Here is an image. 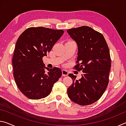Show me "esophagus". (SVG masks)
I'll return each instance as SVG.
<instances>
[{"instance_id":"34e87169","label":"esophagus","mask_w":126,"mask_h":126,"mask_svg":"<svg viewBox=\"0 0 126 126\" xmlns=\"http://www.w3.org/2000/svg\"><path fill=\"white\" fill-rule=\"evenodd\" d=\"M68 72L67 71H66V70H64V69L62 70V76H68Z\"/></svg>"}]
</instances>
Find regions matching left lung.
<instances>
[{"label":"left lung","instance_id":"8db88e82","mask_svg":"<svg viewBox=\"0 0 126 126\" xmlns=\"http://www.w3.org/2000/svg\"><path fill=\"white\" fill-rule=\"evenodd\" d=\"M67 33L78 46V57L74 68L82 71V78L69 74L73 83L67 89L68 95L81 106L97 102L109 82L111 67L110 50L103 35L88 26L68 29Z\"/></svg>","mask_w":126,"mask_h":126}]
</instances>
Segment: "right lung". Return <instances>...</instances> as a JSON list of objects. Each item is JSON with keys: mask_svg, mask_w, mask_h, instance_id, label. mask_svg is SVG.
I'll list each match as a JSON object with an SVG mask.
<instances>
[{"mask_svg": "<svg viewBox=\"0 0 126 126\" xmlns=\"http://www.w3.org/2000/svg\"><path fill=\"white\" fill-rule=\"evenodd\" d=\"M63 33V30L31 27L17 40L12 59L13 76L19 89L28 98L40 99L48 96L61 77L59 68L45 67L43 57Z\"/></svg>", "mask_w": 126, "mask_h": 126, "instance_id": "1", "label": "right lung"}]
</instances>
